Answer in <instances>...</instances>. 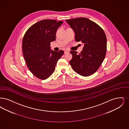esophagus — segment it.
Returning a JSON list of instances; mask_svg holds the SVG:
<instances>
[{
    "instance_id": "34e87169",
    "label": "esophagus",
    "mask_w": 129,
    "mask_h": 129,
    "mask_svg": "<svg viewBox=\"0 0 129 129\" xmlns=\"http://www.w3.org/2000/svg\"><path fill=\"white\" fill-rule=\"evenodd\" d=\"M69 50H64V53H65V54H66V53H69Z\"/></svg>"
}]
</instances>
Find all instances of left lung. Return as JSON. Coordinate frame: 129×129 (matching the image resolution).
Listing matches in <instances>:
<instances>
[{"instance_id":"obj_1","label":"left lung","mask_w":129,"mask_h":129,"mask_svg":"<svg viewBox=\"0 0 129 129\" xmlns=\"http://www.w3.org/2000/svg\"><path fill=\"white\" fill-rule=\"evenodd\" d=\"M75 33V40L84 44L79 54L70 51L72 58L69 63L74 71L88 77L96 72L103 62L107 52V39L104 30L86 18L66 20Z\"/></svg>"}]
</instances>
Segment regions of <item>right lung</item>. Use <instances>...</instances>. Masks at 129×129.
<instances>
[{
  "instance_id": "right-lung-1",
  "label": "right lung",
  "mask_w": 129,
  "mask_h": 129,
  "mask_svg": "<svg viewBox=\"0 0 129 129\" xmlns=\"http://www.w3.org/2000/svg\"><path fill=\"white\" fill-rule=\"evenodd\" d=\"M63 23L46 19L35 23L24 34L22 52L27 67L38 79H48L54 72L57 62L64 51L50 50V42L55 40L58 28Z\"/></svg>"
}]
</instances>
